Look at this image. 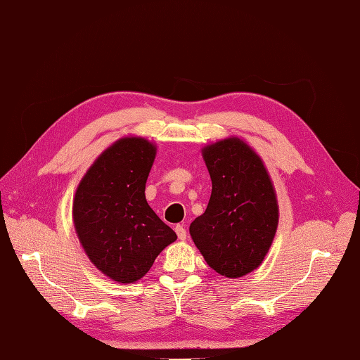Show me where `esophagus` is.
<instances>
[{"label": "esophagus", "instance_id": "34e87169", "mask_svg": "<svg viewBox=\"0 0 360 360\" xmlns=\"http://www.w3.org/2000/svg\"><path fill=\"white\" fill-rule=\"evenodd\" d=\"M175 233H177V237H179V240H186V229L183 228L181 225H177L175 226Z\"/></svg>", "mask_w": 360, "mask_h": 360}]
</instances>
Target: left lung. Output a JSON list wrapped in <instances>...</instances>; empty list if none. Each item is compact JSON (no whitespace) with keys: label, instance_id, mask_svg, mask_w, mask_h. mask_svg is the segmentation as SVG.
I'll list each match as a JSON object with an SVG mask.
<instances>
[{"label":"left lung","instance_id":"8db88e82","mask_svg":"<svg viewBox=\"0 0 360 360\" xmlns=\"http://www.w3.org/2000/svg\"><path fill=\"white\" fill-rule=\"evenodd\" d=\"M212 191L189 234L207 265L228 278L257 269L276 237L277 194L262 157L243 139L202 148Z\"/></svg>","mask_w":360,"mask_h":360}]
</instances>
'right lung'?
I'll return each mask as SVG.
<instances>
[{
    "mask_svg": "<svg viewBox=\"0 0 360 360\" xmlns=\"http://www.w3.org/2000/svg\"><path fill=\"white\" fill-rule=\"evenodd\" d=\"M155 143L137 135L118 139L95 158L79 180L72 219L94 266L118 283H134L157 255L177 240L146 202Z\"/></svg>",
    "mask_w": 360,
    "mask_h": 360,
    "instance_id": "1",
    "label": "right lung"
}]
</instances>
